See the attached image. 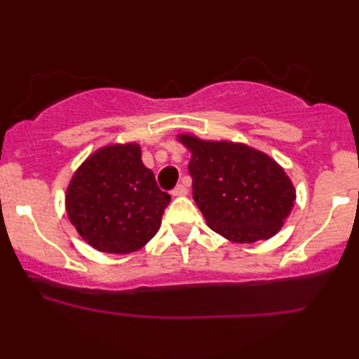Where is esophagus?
Returning a JSON list of instances; mask_svg holds the SVG:
<instances>
[{
	"label": "esophagus",
	"instance_id": "obj_1",
	"mask_svg": "<svg viewBox=\"0 0 359 359\" xmlns=\"http://www.w3.org/2000/svg\"><path fill=\"white\" fill-rule=\"evenodd\" d=\"M171 194H173V196H186V194H188V188H186L184 184H178L173 191H171Z\"/></svg>",
	"mask_w": 359,
	"mask_h": 359
}]
</instances>
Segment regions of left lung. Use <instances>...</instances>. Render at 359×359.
Masks as SVG:
<instances>
[{"instance_id":"obj_1","label":"left lung","mask_w":359,"mask_h":359,"mask_svg":"<svg viewBox=\"0 0 359 359\" xmlns=\"http://www.w3.org/2000/svg\"><path fill=\"white\" fill-rule=\"evenodd\" d=\"M191 150L193 198L214 232L237 243L273 237L296 201L284 170L268 155L232 142L181 135Z\"/></svg>"}]
</instances>
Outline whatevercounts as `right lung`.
Instances as JSON below:
<instances>
[{"mask_svg": "<svg viewBox=\"0 0 359 359\" xmlns=\"http://www.w3.org/2000/svg\"><path fill=\"white\" fill-rule=\"evenodd\" d=\"M170 201L154 171L142 163L139 145H111L93 154L73 175L67 212L91 247L126 255L154 238Z\"/></svg>", "mask_w": 359, "mask_h": 359, "instance_id": "right-lung-1", "label": "right lung"}]
</instances>
